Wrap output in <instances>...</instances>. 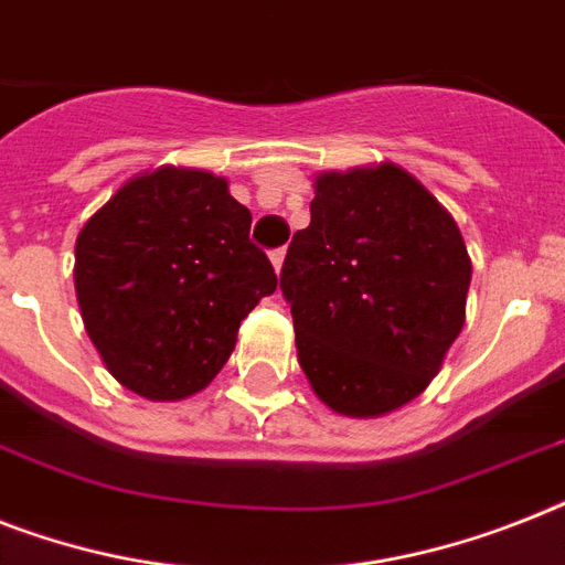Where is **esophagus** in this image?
<instances>
[{"instance_id":"1","label":"esophagus","mask_w":565,"mask_h":565,"mask_svg":"<svg viewBox=\"0 0 565 565\" xmlns=\"http://www.w3.org/2000/svg\"><path fill=\"white\" fill-rule=\"evenodd\" d=\"M284 258H287V252H284V249H273V252H269V260H273L275 273H281V267H284Z\"/></svg>"}]
</instances>
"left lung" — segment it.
<instances>
[{
    "label": "left lung",
    "instance_id": "1",
    "mask_svg": "<svg viewBox=\"0 0 565 565\" xmlns=\"http://www.w3.org/2000/svg\"><path fill=\"white\" fill-rule=\"evenodd\" d=\"M313 191L281 269L298 365L337 415H388L433 383L465 328V237L394 162L316 173Z\"/></svg>",
    "mask_w": 565,
    "mask_h": 565
}]
</instances>
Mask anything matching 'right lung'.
<instances>
[{"instance_id":"obj_1","label":"right lung","mask_w":565,"mask_h":565,"mask_svg":"<svg viewBox=\"0 0 565 565\" xmlns=\"http://www.w3.org/2000/svg\"><path fill=\"white\" fill-rule=\"evenodd\" d=\"M226 177L162 164L127 179L77 232L81 319L107 371L148 401L203 392L237 328L278 287Z\"/></svg>"}]
</instances>
